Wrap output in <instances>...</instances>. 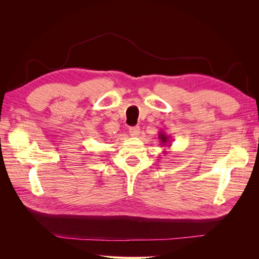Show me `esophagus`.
Listing matches in <instances>:
<instances>
[{"label": "esophagus", "mask_w": 259, "mask_h": 259, "mask_svg": "<svg viewBox=\"0 0 259 259\" xmlns=\"http://www.w3.org/2000/svg\"><path fill=\"white\" fill-rule=\"evenodd\" d=\"M139 133H140V128H139V126H133V127H130V134H131V136H134V137H136V136H138V135H139Z\"/></svg>", "instance_id": "1"}]
</instances>
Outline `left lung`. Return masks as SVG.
Listing matches in <instances>:
<instances>
[{"mask_svg": "<svg viewBox=\"0 0 259 259\" xmlns=\"http://www.w3.org/2000/svg\"><path fill=\"white\" fill-rule=\"evenodd\" d=\"M159 139L161 140V146L162 147H164L165 145H167L168 147H170L171 145H169V143H170V139H169V136H167L165 133L164 132H159ZM164 152H166V151H164Z\"/></svg>", "mask_w": 259, "mask_h": 259, "instance_id": "obj_1", "label": "left lung"}]
</instances>
